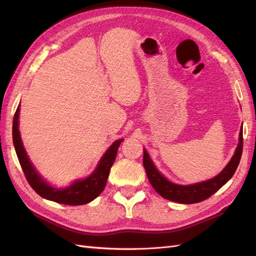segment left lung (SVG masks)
<instances>
[{
	"mask_svg": "<svg viewBox=\"0 0 256 256\" xmlns=\"http://www.w3.org/2000/svg\"><path fill=\"white\" fill-rule=\"evenodd\" d=\"M243 150V131L242 128L238 135V144L232 156L231 160L228 162L219 175L209 180L201 182L192 184H177L168 180L162 174L157 170L153 160H150L146 150H144L143 155V165L146 170V175L152 186L158 192L162 198L170 201H175L178 204H197L211 197L214 192L230 180L231 177L234 175L236 168L240 162Z\"/></svg>",
	"mask_w": 256,
	"mask_h": 256,
	"instance_id": "8db88e82",
	"label": "left lung"
}]
</instances>
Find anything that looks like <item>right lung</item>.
I'll use <instances>...</instances> for the list:
<instances>
[{"mask_svg": "<svg viewBox=\"0 0 256 256\" xmlns=\"http://www.w3.org/2000/svg\"><path fill=\"white\" fill-rule=\"evenodd\" d=\"M20 106L16 108L13 118V143L16 150V155L20 160L22 170L30 187L40 196V197L55 201L58 204L69 206H80L90 202L99 196L104 189L111 167L116 160L118 146L123 142V138L116 140L102 156L99 164L94 172L89 177L82 180H74L69 187L56 188L50 186L46 180L42 178L32 166L25 148L22 143L20 130H18Z\"/></svg>", "mask_w": 256, "mask_h": 256, "instance_id": "add662e5", "label": "right lung"}]
</instances>
